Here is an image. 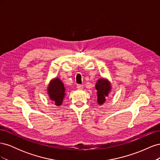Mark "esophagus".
<instances>
[{
    "mask_svg": "<svg viewBox=\"0 0 160 160\" xmlns=\"http://www.w3.org/2000/svg\"><path fill=\"white\" fill-rule=\"evenodd\" d=\"M77 89H83V85H77Z\"/></svg>",
    "mask_w": 160,
    "mask_h": 160,
    "instance_id": "1",
    "label": "esophagus"
}]
</instances>
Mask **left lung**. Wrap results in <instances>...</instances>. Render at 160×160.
<instances>
[{
    "mask_svg": "<svg viewBox=\"0 0 160 160\" xmlns=\"http://www.w3.org/2000/svg\"><path fill=\"white\" fill-rule=\"evenodd\" d=\"M95 89L98 95V103L102 105L110 94L112 87L111 82L107 78H100L95 84Z\"/></svg>",
    "mask_w": 160,
    "mask_h": 160,
    "instance_id": "left-lung-1",
    "label": "left lung"
}]
</instances>
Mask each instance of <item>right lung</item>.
Segmentation results:
<instances>
[{
    "instance_id": "add662e5",
    "label": "right lung",
    "mask_w": 160,
    "mask_h": 160,
    "mask_svg": "<svg viewBox=\"0 0 160 160\" xmlns=\"http://www.w3.org/2000/svg\"><path fill=\"white\" fill-rule=\"evenodd\" d=\"M65 90L63 83L57 77L50 81L47 89L49 99L52 101L57 106L62 105L66 95Z\"/></svg>"
}]
</instances>
